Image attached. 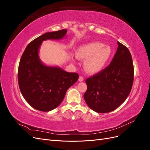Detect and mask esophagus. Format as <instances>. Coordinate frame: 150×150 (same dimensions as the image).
I'll list each match as a JSON object with an SVG mask.
<instances>
[{
	"label": "esophagus",
	"instance_id": "1",
	"mask_svg": "<svg viewBox=\"0 0 150 150\" xmlns=\"http://www.w3.org/2000/svg\"><path fill=\"white\" fill-rule=\"evenodd\" d=\"M79 81H80V82H81V81H84V78L83 76H80L79 78Z\"/></svg>",
	"mask_w": 150,
	"mask_h": 150
}]
</instances>
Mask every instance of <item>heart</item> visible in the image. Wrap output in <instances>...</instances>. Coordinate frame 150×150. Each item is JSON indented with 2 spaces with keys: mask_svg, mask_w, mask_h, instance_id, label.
<instances>
[{
  "mask_svg": "<svg viewBox=\"0 0 150 150\" xmlns=\"http://www.w3.org/2000/svg\"><path fill=\"white\" fill-rule=\"evenodd\" d=\"M111 55V48L99 42L83 45L79 48L76 53L79 59L86 60L84 69L91 74L100 72L110 59Z\"/></svg>",
  "mask_w": 150,
  "mask_h": 150,
  "instance_id": "1",
  "label": "heart"
}]
</instances>
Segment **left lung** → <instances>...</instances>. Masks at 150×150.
Wrapping results in <instances>:
<instances>
[{
  "label": "left lung",
  "instance_id": "left-lung-1",
  "mask_svg": "<svg viewBox=\"0 0 150 150\" xmlns=\"http://www.w3.org/2000/svg\"><path fill=\"white\" fill-rule=\"evenodd\" d=\"M118 47L108 66L86 80L84 100L92 110L106 113L116 110L128 96L134 79V67L129 49Z\"/></svg>",
  "mask_w": 150,
  "mask_h": 150
}]
</instances>
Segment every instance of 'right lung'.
I'll return each mask as SVG.
<instances>
[{"label": "right lung", "mask_w": 150, "mask_h": 150, "mask_svg": "<svg viewBox=\"0 0 150 150\" xmlns=\"http://www.w3.org/2000/svg\"><path fill=\"white\" fill-rule=\"evenodd\" d=\"M66 33V29H62L45 33L30 42L22 55L18 83L22 96L35 110L46 112L57 108L67 90L79 78L76 72H67L61 67L44 64L39 56L44 40L61 39Z\"/></svg>", "instance_id": "obj_1"}]
</instances>
